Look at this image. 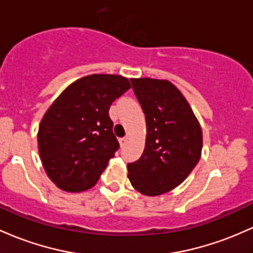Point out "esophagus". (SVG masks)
I'll use <instances>...</instances> for the list:
<instances>
[{
    "instance_id": "obj_1",
    "label": "esophagus",
    "mask_w": 253,
    "mask_h": 253,
    "mask_svg": "<svg viewBox=\"0 0 253 253\" xmlns=\"http://www.w3.org/2000/svg\"><path fill=\"white\" fill-rule=\"evenodd\" d=\"M127 143H128V137H124V138H121V139H120V145L121 146H125Z\"/></svg>"
}]
</instances>
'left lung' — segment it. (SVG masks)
<instances>
[{"mask_svg": "<svg viewBox=\"0 0 253 253\" xmlns=\"http://www.w3.org/2000/svg\"><path fill=\"white\" fill-rule=\"evenodd\" d=\"M146 120L143 155L128 163V179L145 196H160L179 186L201 158L203 133L190 104L168 80L131 79Z\"/></svg>", "mask_w": 253, "mask_h": 253, "instance_id": "left-lung-1", "label": "left lung"}]
</instances>
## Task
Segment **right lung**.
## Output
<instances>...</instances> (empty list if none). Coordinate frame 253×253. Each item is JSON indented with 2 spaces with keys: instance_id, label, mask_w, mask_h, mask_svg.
<instances>
[{
  "instance_id": "right-lung-1",
  "label": "right lung",
  "mask_w": 253,
  "mask_h": 253,
  "mask_svg": "<svg viewBox=\"0 0 253 253\" xmlns=\"http://www.w3.org/2000/svg\"><path fill=\"white\" fill-rule=\"evenodd\" d=\"M129 87L127 78L92 74L69 85L46 110L38 150L46 174L61 190L82 192L98 181L120 148L109 108Z\"/></svg>"
}]
</instances>
